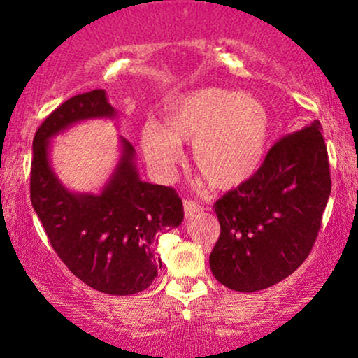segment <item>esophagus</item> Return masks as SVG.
<instances>
[{
  "label": "esophagus",
  "instance_id": "obj_1",
  "mask_svg": "<svg viewBox=\"0 0 358 358\" xmlns=\"http://www.w3.org/2000/svg\"><path fill=\"white\" fill-rule=\"evenodd\" d=\"M202 210H203L202 205H200L199 202H195V200H189V199L184 200V213H185V217H192V215L202 212Z\"/></svg>",
  "mask_w": 358,
  "mask_h": 358
}]
</instances>
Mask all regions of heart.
I'll return each instance as SVG.
<instances>
[{"instance_id": "b5f03b06", "label": "heart", "mask_w": 358, "mask_h": 358, "mask_svg": "<svg viewBox=\"0 0 358 358\" xmlns=\"http://www.w3.org/2000/svg\"><path fill=\"white\" fill-rule=\"evenodd\" d=\"M271 136L267 107L251 94L203 87L171 106L166 129L148 122L140 145L148 163L164 178L173 174L182 145H194V163L213 189L248 182L261 169Z\"/></svg>"}]
</instances>
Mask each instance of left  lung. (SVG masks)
<instances>
[{
  "label": "left lung",
  "mask_w": 358,
  "mask_h": 358,
  "mask_svg": "<svg viewBox=\"0 0 358 358\" xmlns=\"http://www.w3.org/2000/svg\"><path fill=\"white\" fill-rule=\"evenodd\" d=\"M331 194L329 159L320 120L285 135L248 182L215 202V278L236 292L275 285L305 262Z\"/></svg>",
  "instance_id": "obj_1"
}]
</instances>
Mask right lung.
Returning <instances> with one entry per match:
<instances>
[{
  "instance_id": "1",
  "label": "right lung",
  "mask_w": 358,
  "mask_h": 358,
  "mask_svg": "<svg viewBox=\"0 0 358 358\" xmlns=\"http://www.w3.org/2000/svg\"><path fill=\"white\" fill-rule=\"evenodd\" d=\"M104 90L73 96L38 127L32 143L31 202L53 251L86 285L107 295H134L158 275L159 234L184 220L173 187L143 182L135 150L122 138V156L101 194H73L48 161V141L86 119L114 117Z\"/></svg>"
}]
</instances>
